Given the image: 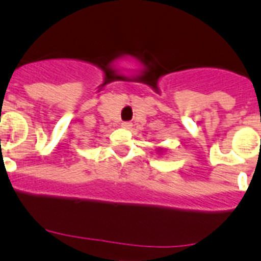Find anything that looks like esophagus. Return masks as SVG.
Returning <instances> with one entry per match:
<instances>
[{
	"label": "esophagus",
	"mask_w": 261,
	"mask_h": 261,
	"mask_svg": "<svg viewBox=\"0 0 261 261\" xmlns=\"http://www.w3.org/2000/svg\"><path fill=\"white\" fill-rule=\"evenodd\" d=\"M131 126H133V123H131L130 121H125V122H122V127H125V128H130Z\"/></svg>",
	"instance_id": "34e87169"
}]
</instances>
